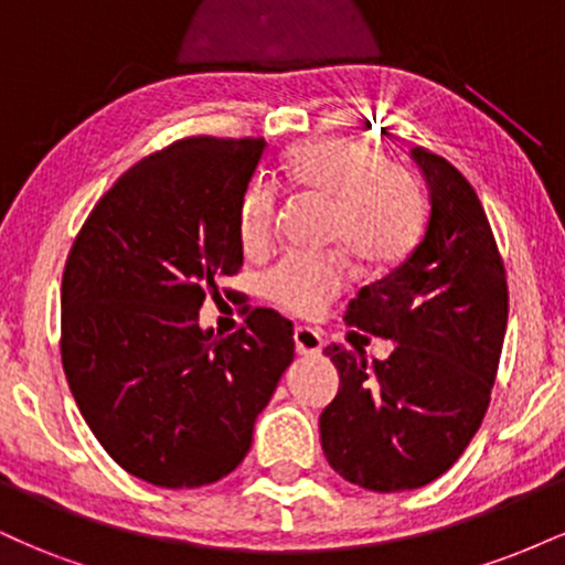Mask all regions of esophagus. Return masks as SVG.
Instances as JSON below:
<instances>
[{"mask_svg": "<svg viewBox=\"0 0 565 565\" xmlns=\"http://www.w3.org/2000/svg\"><path fill=\"white\" fill-rule=\"evenodd\" d=\"M295 348L300 355H319L323 348V337L310 327L295 329Z\"/></svg>", "mask_w": 565, "mask_h": 565, "instance_id": "1", "label": "esophagus"}]
</instances>
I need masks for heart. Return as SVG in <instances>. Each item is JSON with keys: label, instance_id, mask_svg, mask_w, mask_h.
Here are the masks:
<instances>
[{"label": "heart", "instance_id": "obj_1", "mask_svg": "<svg viewBox=\"0 0 565 565\" xmlns=\"http://www.w3.org/2000/svg\"><path fill=\"white\" fill-rule=\"evenodd\" d=\"M284 183L329 204L327 238L364 270H385L408 255L425 225L419 178L374 142L350 135L300 140L284 157ZM276 185L252 183L238 204V238L244 249H263L276 225ZM345 287L340 257L287 255L263 276L270 302L302 319H316Z\"/></svg>", "mask_w": 565, "mask_h": 565}]
</instances>
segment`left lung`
<instances>
[{
	"label": "left lung",
	"instance_id": "8db88e82",
	"mask_svg": "<svg viewBox=\"0 0 565 565\" xmlns=\"http://www.w3.org/2000/svg\"><path fill=\"white\" fill-rule=\"evenodd\" d=\"M412 157L430 185L423 242L345 313L348 327L395 350L366 364L361 348H323L340 372L319 419L323 454L345 481L382 494L419 489L462 457L489 408L508 329V276L481 199L451 161L427 148Z\"/></svg>",
	"mask_w": 565,
	"mask_h": 565
}]
</instances>
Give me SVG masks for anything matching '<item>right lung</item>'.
Wrapping results in <instances>:
<instances>
[{
	"label": "right lung",
	"mask_w": 565,
	"mask_h": 565,
	"mask_svg": "<svg viewBox=\"0 0 565 565\" xmlns=\"http://www.w3.org/2000/svg\"><path fill=\"white\" fill-rule=\"evenodd\" d=\"M265 146L193 135L140 159L93 206L63 268L76 406L119 468L161 489L236 470L295 359V327L270 308L228 337L199 327L220 278L242 270L238 204Z\"/></svg>",
	"instance_id": "1"
}]
</instances>
